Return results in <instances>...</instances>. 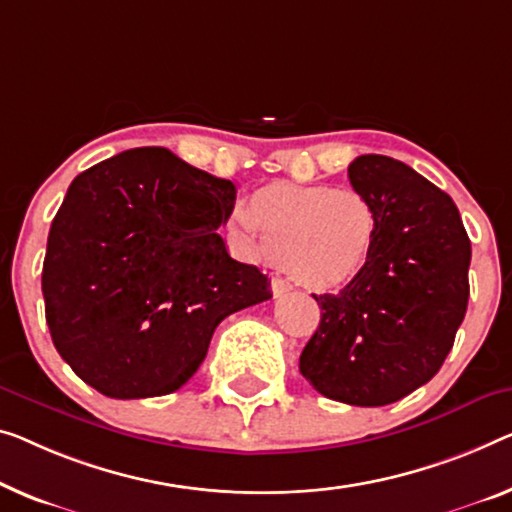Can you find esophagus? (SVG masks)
I'll list each match as a JSON object with an SVG mask.
<instances>
[{
  "label": "esophagus",
  "instance_id": "1",
  "mask_svg": "<svg viewBox=\"0 0 512 512\" xmlns=\"http://www.w3.org/2000/svg\"><path fill=\"white\" fill-rule=\"evenodd\" d=\"M271 289H273V296H285L292 292V282H289L287 278H273Z\"/></svg>",
  "mask_w": 512,
  "mask_h": 512
}]
</instances>
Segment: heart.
<instances>
[{
	"mask_svg": "<svg viewBox=\"0 0 512 512\" xmlns=\"http://www.w3.org/2000/svg\"><path fill=\"white\" fill-rule=\"evenodd\" d=\"M230 227L243 246L282 262L305 287L333 289L368 269L379 218L354 188L273 183L250 197L248 213H236Z\"/></svg>",
	"mask_w": 512,
	"mask_h": 512,
	"instance_id": "obj_1",
	"label": "heart"
}]
</instances>
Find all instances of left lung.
<instances>
[{
  "label": "left lung",
  "mask_w": 512,
  "mask_h": 512,
  "mask_svg": "<svg viewBox=\"0 0 512 512\" xmlns=\"http://www.w3.org/2000/svg\"><path fill=\"white\" fill-rule=\"evenodd\" d=\"M352 188L379 218L370 264L338 294H312L322 319L299 370L324 398L384 407L437 375L469 301L471 241L444 190L388 156H358Z\"/></svg>",
  "instance_id": "8db88e82"
}]
</instances>
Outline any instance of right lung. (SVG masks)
Returning a JSON list of instances; mask_svg holds the SVG:
<instances>
[{"label": "right lung", "instance_id": "add662e5", "mask_svg": "<svg viewBox=\"0 0 512 512\" xmlns=\"http://www.w3.org/2000/svg\"><path fill=\"white\" fill-rule=\"evenodd\" d=\"M234 200L232 181L163 147L73 179L41 285L52 342L85 384L117 400L174 393L225 317L271 299V280L232 259L218 234Z\"/></svg>", "mask_w": 512, "mask_h": 512}]
</instances>
